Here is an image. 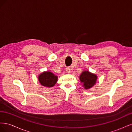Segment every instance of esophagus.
Returning <instances> with one entry per match:
<instances>
[{
  "label": "esophagus",
  "mask_w": 132,
  "mask_h": 132,
  "mask_svg": "<svg viewBox=\"0 0 132 132\" xmlns=\"http://www.w3.org/2000/svg\"><path fill=\"white\" fill-rule=\"evenodd\" d=\"M66 71H67V73H70V71H71L70 68H69V67L67 68H66Z\"/></svg>",
  "instance_id": "obj_1"
}]
</instances>
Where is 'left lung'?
Here are the masks:
<instances>
[{
    "label": "left lung",
    "mask_w": 132,
    "mask_h": 132,
    "mask_svg": "<svg viewBox=\"0 0 132 132\" xmlns=\"http://www.w3.org/2000/svg\"><path fill=\"white\" fill-rule=\"evenodd\" d=\"M97 75L89 72V71H84L79 77L80 82L85 89H89L94 86L97 80Z\"/></svg>",
    "instance_id": "8db88e82"
}]
</instances>
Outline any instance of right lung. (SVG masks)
Masks as SVG:
<instances>
[{"label": "right lung", "mask_w": 132, "mask_h": 132, "mask_svg": "<svg viewBox=\"0 0 132 132\" xmlns=\"http://www.w3.org/2000/svg\"><path fill=\"white\" fill-rule=\"evenodd\" d=\"M38 79L41 85L45 87H53L58 80V77L50 71H44L38 75Z\"/></svg>", "instance_id": "right-lung-1"}]
</instances>
